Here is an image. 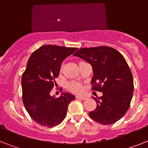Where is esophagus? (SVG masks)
Segmentation results:
<instances>
[{
    "label": "esophagus",
    "instance_id": "1",
    "mask_svg": "<svg viewBox=\"0 0 148 148\" xmlns=\"http://www.w3.org/2000/svg\"><path fill=\"white\" fill-rule=\"evenodd\" d=\"M76 98H77V99H83V100H86V99H87V98L85 97V96H82V95H77Z\"/></svg>",
    "mask_w": 148,
    "mask_h": 148
}]
</instances>
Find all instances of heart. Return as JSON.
I'll list each match as a JSON object with an SVG mask.
<instances>
[{"label": "heart", "mask_w": 148, "mask_h": 148, "mask_svg": "<svg viewBox=\"0 0 148 148\" xmlns=\"http://www.w3.org/2000/svg\"><path fill=\"white\" fill-rule=\"evenodd\" d=\"M68 89L71 91L74 92H80L83 90V87L80 84H78L77 82H71L68 84Z\"/></svg>", "instance_id": "1"}]
</instances>
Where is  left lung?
Listing matches in <instances>:
<instances>
[{
	"mask_svg": "<svg viewBox=\"0 0 148 148\" xmlns=\"http://www.w3.org/2000/svg\"><path fill=\"white\" fill-rule=\"evenodd\" d=\"M74 56L91 64L92 89L103 93L100 99L93 98L97 106L89 116L104 125L118 121L127 112L134 90L133 77L126 59L116 49L106 46L81 48Z\"/></svg>",
	"mask_w": 148,
	"mask_h": 148,
	"instance_id": "obj_1",
	"label": "left lung"
}]
</instances>
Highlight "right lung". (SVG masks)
<instances>
[{
    "mask_svg": "<svg viewBox=\"0 0 148 148\" xmlns=\"http://www.w3.org/2000/svg\"><path fill=\"white\" fill-rule=\"evenodd\" d=\"M76 47L44 45L30 56L22 76V101L27 112L36 123L45 127H54L65 117L69 103L74 95L63 93L60 97L51 96L56 86L61 64Z\"/></svg>",
    "mask_w": 148,
    "mask_h": 148,
    "instance_id": "add662e5",
    "label": "right lung"
}]
</instances>
